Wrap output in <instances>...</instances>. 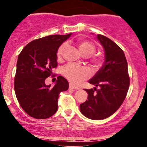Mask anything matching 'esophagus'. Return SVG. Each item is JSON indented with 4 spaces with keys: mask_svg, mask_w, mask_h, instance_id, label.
<instances>
[{
    "mask_svg": "<svg viewBox=\"0 0 147 147\" xmlns=\"http://www.w3.org/2000/svg\"><path fill=\"white\" fill-rule=\"evenodd\" d=\"M69 88H70V89H74V90H79V88L77 87V86H73L72 84H70V86H69Z\"/></svg>",
    "mask_w": 147,
    "mask_h": 147,
    "instance_id": "1",
    "label": "esophagus"
}]
</instances>
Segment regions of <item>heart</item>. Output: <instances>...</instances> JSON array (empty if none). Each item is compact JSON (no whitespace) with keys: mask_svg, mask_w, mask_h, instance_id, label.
Masks as SVG:
<instances>
[{"mask_svg":"<svg viewBox=\"0 0 147 147\" xmlns=\"http://www.w3.org/2000/svg\"><path fill=\"white\" fill-rule=\"evenodd\" d=\"M77 44L82 55L89 57L91 62L94 65L96 66H101L102 65L104 59L102 56L94 54L96 51V46L92 42L84 38H79L77 41ZM66 44L63 43L59 48L57 52L58 60L61 59ZM62 74L72 84L77 85L90 76V71L86 67L80 66L75 63H68L62 69Z\"/></svg>","mask_w":147,"mask_h":147,"instance_id":"1","label":"heart"}]
</instances>
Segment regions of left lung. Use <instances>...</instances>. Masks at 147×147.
<instances>
[{
  "label": "left lung",
  "mask_w": 147,
  "mask_h": 147,
  "mask_svg": "<svg viewBox=\"0 0 147 147\" xmlns=\"http://www.w3.org/2000/svg\"><path fill=\"white\" fill-rule=\"evenodd\" d=\"M97 38L105 50V61L89 83L100 88L84 89L88 95L80 104V111L89 119L100 120L110 117L122 105L129 90L130 77L122 49L104 35L97 34Z\"/></svg>",
  "instance_id": "obj_1"
}]
</instances>
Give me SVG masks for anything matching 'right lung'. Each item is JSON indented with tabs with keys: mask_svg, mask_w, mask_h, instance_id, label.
I'll return each instance as SVG.
<instances>
[{
	"mask_svg": "<svg viewBox=\"0 0 147 147\" xmlns=\"http://www.w3.org/2000/svg\"><path fill=\"white\" fill-rule=\"evenodd\" d=\"M71 36L50 35L28 43L18 57L14 77V90L20 106L35 119L50 117L58 109L59 93L68 89V81L58 76L53 87L45 80L57 67V52L61 45Z\"/></svg>",
	"mask_w": 147,
	"mask_h": 147,
	"instance_id": "1",
	"label": "right lung"
}]
</instances>
